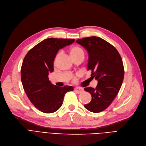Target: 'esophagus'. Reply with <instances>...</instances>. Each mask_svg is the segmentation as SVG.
<instances>
[{
  "label": "esophagus",
  "instance_id": "34e87169",
  "mask_svg": "<svg viewBox=\"0 0 146 146\" xmlns=\"http://www.w3.org/2000/svg\"><path fill=\"white\" fill-rule=\"evenodd\" d=\"M74 91L75 92H76L78 94H80V93H82V92H83V89H82V88H78V87H76V88H74Z\"/></svg>",
  "mask_w": 146,
  "mask_h": 146
}]
</instances>
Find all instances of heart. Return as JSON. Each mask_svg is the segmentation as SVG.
Wrapping results in <instances>:
<instances>
[{
    "label": "heart",
    "mask_w": 146,
    "mask_h": 146,
    "mask_svg": "<svg viewBox=\"0 0 146 146\" xmlns=\"http://www.w3.org/2000/svg\"><path fill=\"white\" fill-rule=\"evenodd\" d=\"M70 55L72 56V58L73 59L80 55H84V52L82 48L78 46H73L70 48ZM58 58V55L56 56L55 59Z\"/></svg>",
    "instance_id": "1"
}]
</instances>
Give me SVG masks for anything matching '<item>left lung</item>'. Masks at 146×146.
<instances>
[{"label": "left lung", "mask_w": 146, "mask_h": 146, "mask_svg": "<svg viewBox=\"0 0 146 146\" xmlns=\"http://www.w3.org/2000/svg\"><path fill=\"white\" fill-rule=\"evenodd\" d=\"M76 42L87 50V70L91 71V78L98 81L96 88H84L92 97L84 107L92 112H100L111 104L121 88L125 74L122 59L114 46L100 37H87Z\"/></svg>", "instance_id": "1"}]
</instances>
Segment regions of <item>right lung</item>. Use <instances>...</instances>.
<instances>
[{"label": "right lung", "instance_id": "add662e5", "mask_svg": "<svg viewBox=\"0 0 146 146\" xmlns=\"http://www.w3.org/2000/svg\"><path fill=\"white\" fill-rule=\"evenodd\" d=\"M74 39L49 38L39 42L28 52L21 68V80L25 93L40 111L53 113L60 108L72 86L54 85L48 75L53 72V61L59 49L72 44Z\"/></svg>", "mask_w": 146, "mask_h": 146}]
</instances>
